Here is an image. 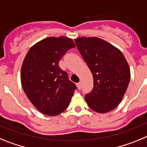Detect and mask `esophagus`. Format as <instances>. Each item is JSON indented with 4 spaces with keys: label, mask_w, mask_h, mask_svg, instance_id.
Returning <instances> with one entry per match:
<instances>
[{
    "label": "esophagus",
    "mask_w": 147,
    "mask_h": 147,
    "mask_svg": "<svg viewBox=\"0 0 147 147\" xmlns=\"http://www.w3.org/2000/svg\"><path fill=\"white\" fill-rule=\"evenodd\" d=\"M77 87L78 89H81V83H78L77 84Z\"/></svg>",
    "instance_id": "esophagus-1"
}]
</instances>
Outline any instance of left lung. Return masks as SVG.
<instances>
[{"mask_svg":"<svg viewBox=\"0 0 147 147\" xmlns=\"http://www.w3.org/2000/svg\"><path fill=\"white\" fill-rule=\"evenodd\" d=\"M75 41L93 76L94 87L85 95L86 103L99 113L112 111L120 104L128 87V63L119 49L100 38H79Z\"/></svg>","mask_w":147,"mask_h":147,"instance_id":"left-lung-1","label":"left lung"}]
</instances>
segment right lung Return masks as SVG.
I'll return each instance as SVG.
<instances>
[{"mask_svg":"<svg viewBox=\"0 0 147 147\" xmlns=\"http://www.w3.org/2000/svg\"><path fill=\"white\" fill-rule=\"evenodd\" d=\"M75 47L72 39L49 37L32 47L23 62L20 80L26 96L41 113L55 116L68 107L77 86L59 61Z\"/></svg>","mask_w":147,"mask_h":147,"instance_id":"obj_1","label":"right lung"}]
</instances>
